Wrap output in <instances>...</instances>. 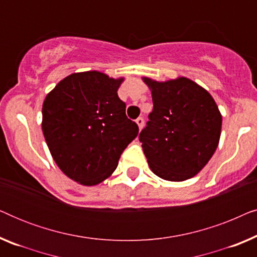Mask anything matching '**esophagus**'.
Returning a JSON list of instances; mask_svg holds the SVG:
<instances>
[{"instance_id": "esophagus-1", "label": "esophagus", "mask_w": 257, "mask_h": 257, "mask_svg": "<svg viewBox=\"0 0 257 257\" xmlns=\"http://www.w3.org/2000/svg\"><path fill=\"white\" fill-rule=\"evenodd\" d=\"M136 122H137V125H138V127H139V130H142L143 127H144V119L140 117V118H138L136 120Z\"/></svg>"}]
</instances>
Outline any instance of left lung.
<instances>
[{
    "instance_id": "8db88e82",
    "label": "left lung",
    "mask_w": 257,
    "mask_h": 257,
    "mask_svg": "<svg viewBox=\"0 0 257 257\" xmlns=\"http://www.w3.org/2000/svg\"><path fill=\"white\" fill-rule=\"evenodd\" d=\"M142 79L153 100L150 121L139 135L151 171L168 181L193 178L219 145L222 115L215 100L187 77Z\"/></svg>"
}]
</instances>
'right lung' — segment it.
Listing matches in <instances>:
<instances>
[{"label":"right lung","instance_id":"obj_1","mask_svg":"<svg viewBox=\"0 0 257 257\" xmlns=\"http://www.w3.org/2000/svg\"><path fill=\"white\" fill-rule=\"evenodd\" d=\"M124 77L75 72L45 97L42 131L55 163L71 180L94 186L113 173L126 146L138 136L117 91Z\"/></svg>","mask_w":257,"mask_h":257}]
</instances>
